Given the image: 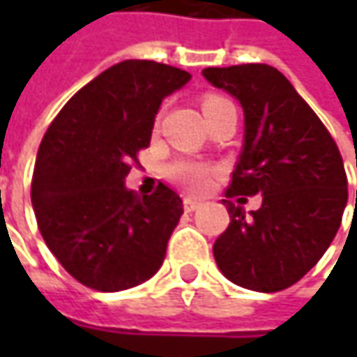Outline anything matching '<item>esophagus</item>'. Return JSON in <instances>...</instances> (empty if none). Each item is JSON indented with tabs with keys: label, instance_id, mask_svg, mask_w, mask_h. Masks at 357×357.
I'll list each match as a JSON object with an SVG mask.
<instances>
[{
	"label": "esophagus",
	"instance_id": "1",
	"mask_svg": "<svg viewBox=\"0 0 357 357\" xmlns=\"http://www.w3.org/2000/svg\"><path fill=\"white\" fill-rule=\"evenodd\" d=\"M183 206H185L186 213H195L197 208L200 206V200H195V199H185V202H183Z\"/></svg>",
	"mask_w": 357,
	"mask_h": 357
}]
</instances>
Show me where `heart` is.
<instances>
[{"label": "heart", "instance_id": "b5f03b06", "mask_svg": "<svg viewBox=\"0 0 357 357\" xmlns=\"http://www.w3.org/2000/svg\"><path fill=\"white\" fill-rule=\"evenodd\" d=\"M227 101L225 97H218V95H208L204 99L202 107L208 109V107H214V105L222 103ZM169 176L176 185H181L186 190L190 192H202L206 190L208 185H211V178H213L214 169L208 167V165H202V162H197V160H186V158H181V160H174L169 165Z\"/></svg>", "mask_w": 357, "mask_h": 357}]
</instances>
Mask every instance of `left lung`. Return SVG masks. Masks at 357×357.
Returning a JSON list of instances; mask_svg holds the SVG:
<instances>
[{
	"label": "left lung",
	"mask_w": 357,
	"mask_h": 357,
	"mask_svg": "<svg viewBox=\"0 0 357 357\" xmlns=\"http://www.w3.org/2000/svg\"><path fill=\"white\" fill-rule=\"evenodd\" d=\"M202 75L244 111V144L227 199L262 195L250 214L225 200L230 225L214 242V260L242 288L280 292L308 274L336 236L348 202L344 160L278 69L246 63L208 67Z\"/></svg>",
	"instance_id": "left-lung-1"
}]
</instances>
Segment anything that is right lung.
I'll return each instance as SVG.
<instances>
[{
    "mask_svg": "<svg viewBox=\"0 0 357 357\" xmlns=\"http://www.w3.org/2000/svg\"><path fill=\"white\" fill-rule=\"evenodd\" d=\"M190 73L146 59L109 67L79 89L41 141L31 181L39 232L83 286L119 292L157 272L183 200L158 183L141 197L125 188L151 143L155 115Z\"/></svg>",
    "mask_w": 357,
    "mask_h": 357,
    "instance_id": "add662e5",
    "label": "right lung"
}]
</instances>
